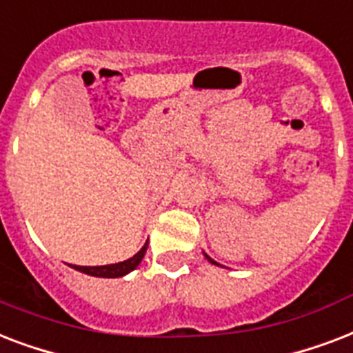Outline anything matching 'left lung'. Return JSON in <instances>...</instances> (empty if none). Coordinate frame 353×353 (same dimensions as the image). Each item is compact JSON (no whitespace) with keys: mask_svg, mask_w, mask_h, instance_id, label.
I'll list each match as a JSON object with an SVG mask.
<instances>
[{"mask_svg":"<svg viewBox=\"0 0 353 353\" xmlns=\"http://www.w3.org/2000/svg\"><path fill=\"white\" fill-rule=\"evenodd\" d=\"M206 258H208V259H210V261H212V263H215V261H214V259H212V258H210V256H206Z\"/></svg>","mask_w":353,"mask_h":353,"instance_id":"left-lung-1","label":"left lung"}]
</instances>
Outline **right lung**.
<instances>
[{
	"label": "right lung",
	"instance_id": "obj_1",
	"mask_svg": "<svg viewBox=\"0 0 353 353\" xmlns=\"http://www.w3.org/2000/svg\"><path fill=\"white\" fill-rule=\"evenodd\" d=\"M147 252V243L143 245V248L139 250L138 254H134L130 259H125V261H119V263L114 265H101V267H83V265H73L75 269L84 272V274L99 276V278H119V276H125L127 272L134 270L139 265V261L143 259Z\"/></svg>",
	"mask_w": 353,
	"mask_h": 353
}]
</instances>
